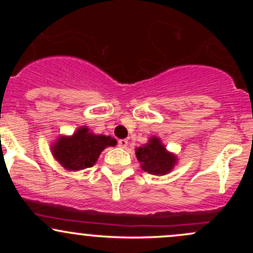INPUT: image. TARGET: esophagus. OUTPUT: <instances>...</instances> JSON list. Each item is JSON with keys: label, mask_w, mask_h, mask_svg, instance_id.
Listing matches in <instances>:
<instances>
[{"label": "esophagus", "mask_w": 253, "mask_h": 253, "mask_svg": "<svg viewBox=\"0 0 253 253\" xmlns=\"http://www.w3.org/2000/svg\"><path fill=\"white\" fill-rule=\"evenodd\" d=\"M118 145L121 147V149H126L127 145H128V140H127V139H120Z\"/></svg>", "instance_id": "34e87169"}]
</instances>
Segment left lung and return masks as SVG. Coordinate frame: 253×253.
<instances>
[{"label":"left lung","instance_id":"1","mask_svg":"<svg viewBox=\"0 0 253 253\" xmlns=\"http://www.w3.org/2000/svg\"><path fill=\"white\" fill-rule=\"evenodd\" d=\"M135 156L140 162L141 169L151 175H167L175 167L177 158L169 151L157 136H152L149 143L141 147H136Z\"/></svg>","mask_w":253,"mask_h":253}]
</instances>
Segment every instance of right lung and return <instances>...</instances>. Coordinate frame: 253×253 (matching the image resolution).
<instances>
[{"label": "right lung", "instance_id": "obj_1", "mask_svg": "<svg viewBox=\"0 0 253 253\" xmlns=\"http://www.w3.org/2000/svg\"><path fill=\"white\" fill-rule=\"evenodd\" d=\"M117 140L109 135H96L88 127H80L71 136H59L52 145L54 159L66 170L88 169L96 163L101 152L108 146H115Z\"/></svg>", "mask_w": 253, "mask_h": 253}]
</instances>
